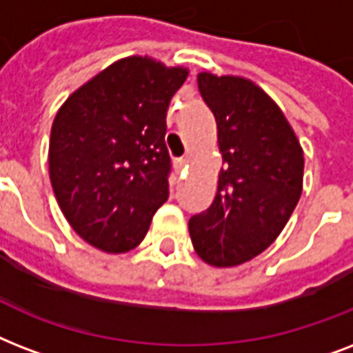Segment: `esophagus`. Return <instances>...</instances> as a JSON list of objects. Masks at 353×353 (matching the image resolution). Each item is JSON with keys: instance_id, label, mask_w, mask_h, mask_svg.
<instances>
[{"instance_id": "1", "label": "esophagus", "mask_w": 353, "mask_h": 353, "mask_svg": "<svg viewBox=\"0 0 353 353\" xmlns=\"http://www.w3.org/2000/svg\"><path fill=\"white\" fill-rule=\"evenodd\" d=\"M174 168L179 169V171H184L188 168V158H176L174 160Z\"/></svg>"}]
</instances>
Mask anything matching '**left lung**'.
Returning <instances> with one entry per match:
<instances>
[{
	"instance_id": "left-lung-1",
	"label": "left lung",
	"mask_w": 353,
	"mask_h": 353,
	"mask_svg": "<svg viewBox=\"0 0 353 353\" xmlns=\"http://www.w3.org/2000/svg\"><path fill=\"white\" fill-rule=\"evenodd\" d=\"M199 90L217 123L225 168L212 206L190 219L199 258L236 267L280 236L299 204L304 152L280 106L252 81L199 73Z\"/></svg>"
}]
</instances>
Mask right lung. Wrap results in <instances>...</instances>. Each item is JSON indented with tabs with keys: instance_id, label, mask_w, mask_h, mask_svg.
Wrapping results in <instances>:
<instances>
[{
	"instance_id": "obj_1",
	"label": "right lung",
	"mask_w": 353,
	"mask_h": 353,
	"mask_svg": "<svg viewBox=\"0 0 353 353\" xmlns=\"http://www.w3.org/2000/svg\"><path fill=\"white\" fill-rule=\"evenodd\" d=\"M188 79L149 57H127L75 90L54 116L49 179L62 214L105 252L138 247L168 201L165 116Z\"/></svg>"
}]
</instances>
